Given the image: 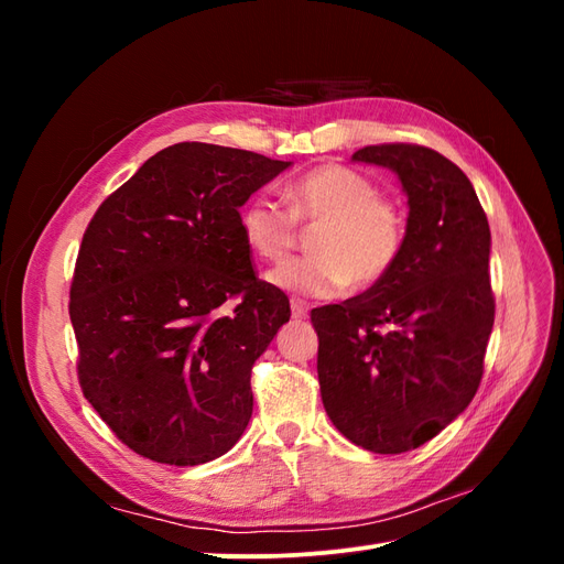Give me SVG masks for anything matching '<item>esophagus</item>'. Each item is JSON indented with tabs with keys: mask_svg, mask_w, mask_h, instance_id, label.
Segmentation results:
<instances>
[{
	"mask_svg": "<svg viewBox=\"0 0 564 564\" xmlns=\"http://www.w3.org/2000/svg\"><path fill=\"white\" fill-rule=\"evenodd\" d=\"M308 311H311L308 303L301 301V299H292V315H294V319H305V317H308Z\"/></svg>",
	"mask_w": 564,
	"mask_h": 564,
	"instance_id": "34e87169",
	"label": "esophagus"
}]
</instances>
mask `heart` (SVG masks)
<instances>
[{
	"label": "heart",
	"mask_w": 564,
	"mask_h": 564,
	"mask_svg": "<svg viewBox=\"0 0 564 564\" xmlns=\"http://www.w3.org/2000/svg\"><path fill=\"white\" fill-rule=\"evenodd\" d=\"M286 209L265 195L240 212L245 245L261 261L278 263L296 247L299 226H311L308 259L278 265L268 280L289 294L329 299L350 284L371 289L398 265L406 218L398 202L379 195L365 174L344 164H319L284 187Z\"/></svg>",
	"instance_id": "heart-1"
}]
</instances>
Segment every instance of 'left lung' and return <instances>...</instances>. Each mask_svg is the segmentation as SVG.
<instances>
[{"instance_id":"8db88e82","label":"left lung","mask_w":564,"mask_h":564,"mask_svg":"<svg viewBox=\"0 0 564 564\" xmlns=\"http://www.w3.org/2000/svg\"><path fill=\"white\" fill-rule=\"evenodd\" d=\"M406 193V240L377 286L311 313L317 379L332 423L357 447L402 454L449 425L482 381L494 327L491 235L473 183L440 152L367 145Z\"/></svg>"}]
</instances>
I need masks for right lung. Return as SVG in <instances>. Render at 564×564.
Returning a JSON list of instances; mask_svg holds the SVG:
<instances>
[{"label":"right lung","mask_w":564,"mask_h":564,"mask_svg":"<svg viewBox=\"0 0 564 564\" xmlns=\"http://www.w3.org/2000/svg\"><path fill=\"white\" fill-rule=\"evenodd\" d=\"M289 164L169 145L84 232L70 286L77 377L135 454L199 466L242 437L251 367L292 311L282 289L256 278L240 207Z\"/></svg>","instance_id":"right-lung-1"}]
</instances>
